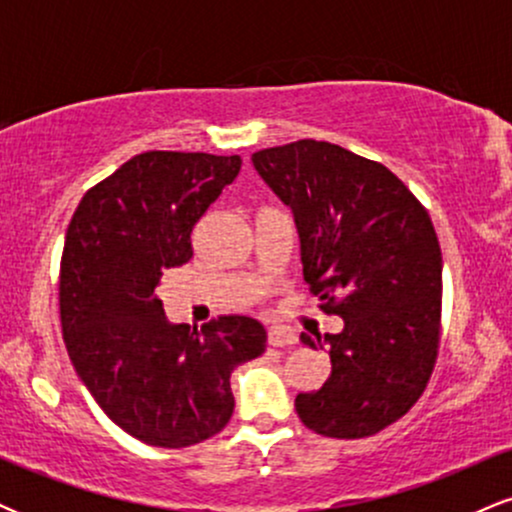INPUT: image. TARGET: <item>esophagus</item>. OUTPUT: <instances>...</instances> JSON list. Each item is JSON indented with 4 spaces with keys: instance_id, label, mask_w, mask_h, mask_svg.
I'll list each match as a JSON object with an SVG mask.
<instances>
[{
    "instance_id": "esophagus-1",
    "label": "esophagus",
    "mask_w": 512,
    "mask_h": 512,
    "mask_svg": "<svg viewBox=\"0 0 512 512\" xmlns=\"http://www.w3.org/2000/svg\"><path fill=\"white\" fill-rule=\"evenodd\" d=\"M267 342L269 346H293L298 342L296 332L289 330V327H272L267 332Z\"/></svg>"
}]
</instances>
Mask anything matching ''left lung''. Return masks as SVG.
Masks as SVG:
<instances>
[{
  "label": "left lung",
  "instance_id": "8db88e82",
  "mask_svg": "<svg viewBox=\"0 0 512 512\" xmlns=\"http://www.w3.org/2000/svg\"><path fill=\"white\" fill-rule=\"evenodd\" d=\"M260 178L291 207L303 279L325 313L344 320L327 344L332 373L301 392L296 411L327 438H366L395 424L426 390L438 356L443 257L436 228L383 163L330 142L252 154Z\"/></svg>",
  "mask_w": 512,
  "mask_h": 512
}]
</instances>
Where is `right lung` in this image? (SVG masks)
Segmentation results:
<instances>
[{"label": "right lung", "mask_w": 512, "mask_h": 512, "mask_svg": "<svg viewBox=\"0 0 512 512\" xmlns=\"http://www.w3.org/2000/svg\"><path fill=\"white\" fill-rule=\"evenodd\" d=\"M240 156L146 151L86 192L60 267L62 334L108 419L156 448L202 443L231 421V373L264 351L245 315L170 325L156 286L192 257V228L240 173Z\"/></svg>", "instance_id": "obj_1"}]
</instances>
